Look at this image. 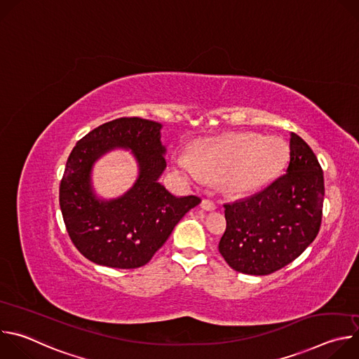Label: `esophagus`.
<instances>
[{
  "instance_id": "1",
  "label": "esophagus",
  "mask_w": 359,
  "mask_h": 359,
  "mask_svg": "<svg viewBox=\"0 0 359 359\" xmlns=\"http://www.w3.org/2000/svg\"><path fill=\"white\" fill-rule=\"evenodd\" d=\"M200 208H201L203 210H206V212H213V210L216 209V204H215V201H212V200H209V198H203V200H201V204H200Z\"/></svg>"
}]
</instances>
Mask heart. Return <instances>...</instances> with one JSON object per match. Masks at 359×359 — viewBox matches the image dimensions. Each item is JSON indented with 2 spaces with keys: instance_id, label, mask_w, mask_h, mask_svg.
<instances>
[{
  "instance_id": "b5f03b06",
  "label": "heart",
  "mask_w": 359,
  "mask_h": 359,
  "mask_svg": "<svg viewBox=\"0 0 359 359\" xmlns=\"http://www.w3.org/2000/svg\"><path fill=\"white\" fill-rule=\"evenodd\" d=\"M288 146L278 136L230 133L193 144L191 156L177 151L172 158L175 172L190 183L219 179L233 196H250L266 187L284 169Z\"/></svg>"
}]
</instances>
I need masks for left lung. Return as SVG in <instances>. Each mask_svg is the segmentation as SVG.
<instances>
[{
	"label": "left lung",
	"mask_w": 359,
	"mask_h": 359,
	"mask_svg": "<svg viewBox=\"0 0 359 359\" xmlns=\"http://www.w3.org/2000/svg\"><path fill=\"white\" fill-rule=\"evenodd\" d=\"M323 203L324 175L317 156L299 136L290 133L287 173L259 194L224 204L227 227L219 251L238 273L271 274L316 240Z\"/></svg>",
	"instance_id": "8db88e82"
}]
</instances>
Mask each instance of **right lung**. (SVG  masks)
I'll list each match as a JSON object with an SVG mask.
<instances>
[{"instance_id":"right-lung-1","label":"right lung","mask_w":359,"mask_h":359,"mask_svg":"<svg viewBox=\"0 0 359 359\" xmlns=\"http://www.w3.org/2000/svg\"><path fill=\"white\" fill-rule=\"evenodd\" d=\"M163 125L142 118H121L85 135L72 149L60 187V206L75 247L95 264L137 269L169 238L182 217L201 201L175 196L161 182L166 169ZM130 149L138 177L112 199L99 196L91 173L108 152Z\"/></svg>"}]
</instances>
